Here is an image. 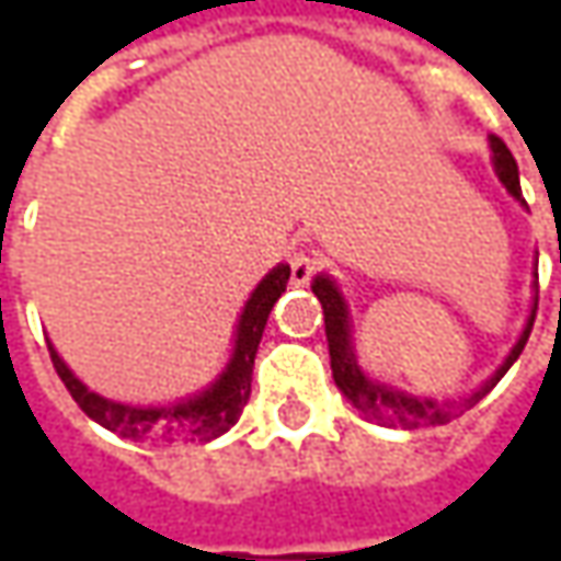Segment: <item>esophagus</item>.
<instances>
[{"mask_svg":"<svg viewBox=\"0 0 561 561\" xmlns=\"http://www.w3.org/2000/svg\"><path fill=\"white\" fill-rule=\"evenodd\" d=\"M312 271H314V259L309 255V252H293L290 255V280L296 284V287L309 284Z\"/></svg>","mask_w":561,"mask_h":561,"instance_id":"obj_1","label":"esophagus"}]
</instances>
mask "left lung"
I'll return each instance as SVG.
<instances>
[{
	"label": "left lung",
	"mask_w": 561,
	"mask_h": 561,
	"mask_svg": "<svg viewBox=\"0 0 561 561\" xmlns=\"http://www.w3.org/2000/svg\"><path fill=\"white\" fill-rule=\"evenodd\" d=\"M490 146H493V164H496L500 181L506 184V190L515 199H522L518 164L512 159L508 146L500 140V137H490ZM312 293L318 296L321 309H324V334H328V350H331V371H334L340 393L350 399L365 419H375L380 421V424H390V427H405V431H415V427H424V424H446V421H453L459 415L462 405L465 409H471L474 402H481V399L500 383V377L512 368V362L522 356V350H525V343H528L530 336V328H534V314H537V306H534L528 328H525L522 340L515 343V350H512L506 362H503V368L490 377L478 393H471L465 402L456 405V402L409 397V393H402V390L380 387L375 380H368L365 371L358 368L353 346H350V312H346V302H343V296H340V290L334 287V280L324 277V274L314 277Z\"/></svg>",
	"instance_id": "8db88e82"
}]
</instances>
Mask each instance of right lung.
Listing matches in <instances>:
<instances>
[{
  "label": "right lung",
  "instance_id": "1",
  "mask_svg": "<svg viewBox=\"0 0 561 561\" xmlns=\"http://www.w3.org/2000/svg\"><path fill=\"white\" fill-rule=\"evenodd\" d=\"M287 280H290V268L277 265L255 287V293L249 296L247 309L240 314L237 346H233V358H230L225 375L218 377L203 397L186 399V402L168 405V409H134V405L108 402V399L90 393L68 371V365L58 358L53 346H49V356H53L55 371L61 377V383L68 387V393L75 397L77 405L102 427L115 431L127 440L162 443V446H171V443H208L221 437L225 431H230L240 419L243 405L249 402L255 353H259V343H262L274 302L280 299V293L287 290Z\"/></svg>",
  "mask_w": 561,
  "mask_h": 561
}]
</instances>
